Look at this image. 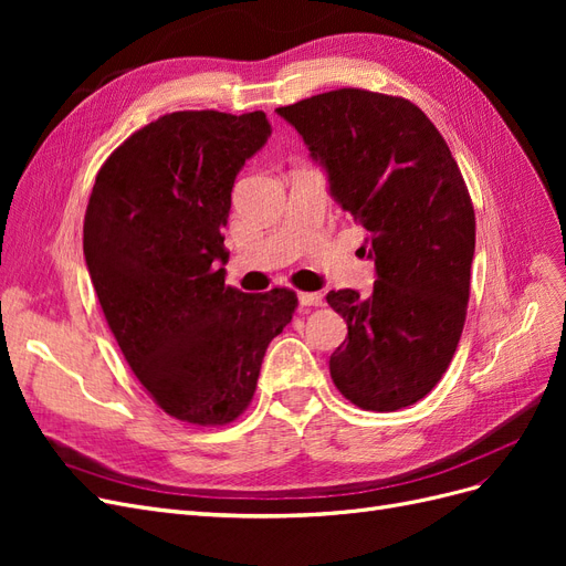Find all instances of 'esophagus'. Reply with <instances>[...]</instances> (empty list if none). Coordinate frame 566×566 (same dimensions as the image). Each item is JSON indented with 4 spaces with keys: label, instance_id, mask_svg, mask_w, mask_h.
<instances>
[{
    "label": "esophagus",
    "instance_id": "34e87169",
    "mask_svg": "<svg viewBox=\"0 0 566 566\" xmlns=\"http://www.w3.org/2000/svg\"><path fill=\"white\" fill-rule=\"evenodd\" d=\"M297 300L302 306H321L323 304L321 293H297Z\"/></svg>",
    "mask_w": 566,
    "mask_h": 566
}]
</instances>
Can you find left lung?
<instances>
[{"mask_svg":"<svg viewBox=\"0 0 566 566\" xmlns=\"http://www.w3.org/2000/svg\"><path fill=\"white\" fill-rule=\"evenodd\" d=\"M276 111L325 167L342 210L366 229L378 273L368 297H325L349 331L331 356V378L364 410L413 406L447 373L470 300L474 208L451 148L401 96L345 87Z\"/></svg>","mask_w":566,"mask_h":566,"instance_id":"left-lung-1","label":"left lung"}]
</instances>
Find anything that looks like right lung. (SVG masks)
Wrapping results in <instances>:
<instances>
[{"label": "right lung", "mask_w": 566, "mask_h": 566, "mask_svg": "<svg viewBox=\"0 0 566 566\" xmlns=\"http://www.w3.org/2000/svg\"><path fill=\"white\" fill-rule=\"evenodd\" d=\"M269 134L262 111L167 113L119 144L92 188L82 245L98 304L148 397L181 422L241 416L297 310L290 287L224 283L231 188Z\"/></svg>", "instance_id": "obj_1"}]
</instances>
